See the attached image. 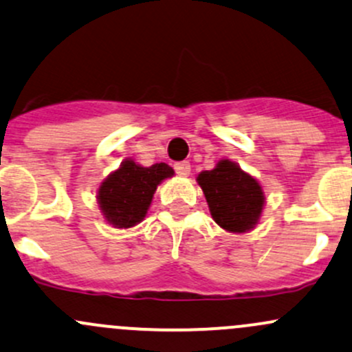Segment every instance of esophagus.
I'll use <instances>...</instances> for the list:
<instances>
[{"mask_svg": "<svg viewBox=\"0 0 352 352\" xmlns=\"http://www.w3.org/2000/svg\"><path fill=\"white\" fill-rule=\"evenodd\" d=\"M175 172L177 175L187 177L190 173V164L188 162H179V164H175Z\"/></svg>", "mask_w": 352, "mask_h": 352, "instance_id": "1", "label": "esophagus"}]
</instances>
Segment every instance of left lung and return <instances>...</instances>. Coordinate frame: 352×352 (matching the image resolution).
Returning <instances> with one entry per match:
<instances>
[{
	"instance_id": "obj_1",
	"label": "left lung",
	"mask_w": 352,
	"mask_h": 352,
	"mask_svg": "<svg viewBox=\"0 0 352 352\" xmlns=\"http://www.w3.org/2000/svg\"><path fill=\"white\" fill-rule=\"evenodd\" d=\"M210 216L228 232H250L260 223L265 209L261 184L236 162L223 158L212 170L197 175Z\"/></svg>"
}]
</instances>
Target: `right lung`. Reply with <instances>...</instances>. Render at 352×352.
Segmentation results:
<instances>
[{
  "instance_id": "add662e5",
  "label": "right lung",
  "mask_w": 352,
  "mask_h": 352,
  "mask_svg": "<svg viewBox=\"0 0 352 352\" xmlns=\"http://www.w3.org/2000/svg\"><path fill=\"white\" fill-rule=\"evenodd\" d=\"M175 175L172 166L155 164L143 166L133 158L121 162L98 188V204L102 217L116 229H129L145 219L157 187Z\"/></svg>"
}]
</instances>
